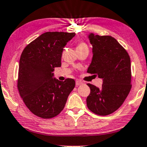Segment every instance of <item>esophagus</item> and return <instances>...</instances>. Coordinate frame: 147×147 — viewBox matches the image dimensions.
Segmentation results:
<instances>
[{"label":"esophagus","mask_w":147,"mask_h":147,"mask_svg":"<svg viewBox=\"0 0 147 147\" xmlns=\"http://www.w3.org/2000/svg\"><path fill=\"white\" fill-rule=\"evenodd\" d=\"M83 84V83H82V82H81L80 80H78L76 81V85L77 87H78V86L81 85V84Z\"/></svg>","instance_id":"34e87169"}]
</instances>
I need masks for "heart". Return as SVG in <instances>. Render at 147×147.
Here are the masks:
<instances>
[{
	"instance_id": "heart-1",
	"label": "heart",
	"mask_w": 147,
	"mask_h": 147,
	"mask_svg": "<svg viewBox=\"0 0 147 147\" xmlns=\"http://www.w3.org/2000/svg\"><path fill=\"white\" fill-rule=\"evenodd\" d=\"M82 47H87V45L84 42H80L77 45L76 47V49L77 48H82Z\"/></svg>"
}]
</instances>
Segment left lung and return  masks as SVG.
Instances as JSON below:
<instances>
[{"mask_svg":"<svg viewBox=\"0 0 147 147\" xmlns=\"http://www.w3.org/2000/svg\"><path fill=\"white\" fill-rule=\"evenodd\" d=\"M93 58L87 73L102 78L100 88L88 83L91 93L87 107L99 115H107L123 104L131 89V60L127 50L110 36H89Z\"/></svg>","mask_w":147,"mask_h":147,"instance_id":"8db88e82","label":"left lung"}]
</instances>
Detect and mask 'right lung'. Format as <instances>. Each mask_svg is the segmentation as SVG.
Segmentation results:
<instances>
[{"label":"right lung","instance_id":"add662e5","mask_svg":"<svg viewBox=\"0 0 147 147\" xmlns=\"http://www.w3.org/2000/svg\"><path fill=\"white\" fill-rule=\"evenodd\" d=\"M75 33L48 32L27 45L19 62L17 87L29 111L44 119L52 118L63 110L75 80L53 78L52 72L61 66L63 48Z\"/></svg>","mask_w":147,"mask_h":147}]
</instances>
